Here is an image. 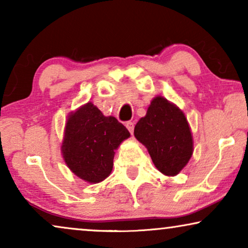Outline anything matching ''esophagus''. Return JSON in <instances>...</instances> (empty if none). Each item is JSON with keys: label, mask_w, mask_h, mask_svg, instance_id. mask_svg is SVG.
<instances>
[{"label": "esophagus", "mask_w": 248, "mask_h": 248, "mask_svg": "<svg viewBox=\"0 0 248 248\" xmlns=\"http://www.w3.org/2000/svg\"><path fill=\"white\" fill-rule=\"evenodd\" d=\"M126 127H127V130L130 131V133L133 134V131H134V123H133V122H127Z\"/></svg>", "instance_id": "esophagus-1"}]
</instances>
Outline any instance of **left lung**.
Listing matches in <instances>:
<instances>
[{"mask_svg":"<svg viewBox=\"0 0 248 248\" xmlns=\"http://www.w3.org/2000/svg\"><path fill=\"white\" fill-rule=\"evenodd\" d=\"M134 135L147 147L158 170L177 175L193 154V139L183 111L162 97H155L147 115L138 122Z\"/></svg>","mask_w":248,"mask_h":248,"instance_id":"obj_1","label":"left lung"}]
</instances>
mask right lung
I'll use <instances>...</instances> for the list:
<instances>
[{
    "label": "right lung",
    "mask_w": 248,
    "mask_h": 248,
    "mask_svg": "<svg viewBox=\"0 0 248 248\" xmlns=\"http://www.w3.org/2000/svg\"><path fill=\"white\" fill-rule=\"evenodd\" d=\"M130 132L113 116L88 103L67 118L62 154L67 167L83 181L99 183L113 169L115 150Z\"/></svg>",
    "instance_id": "1"
}]
</instances>
